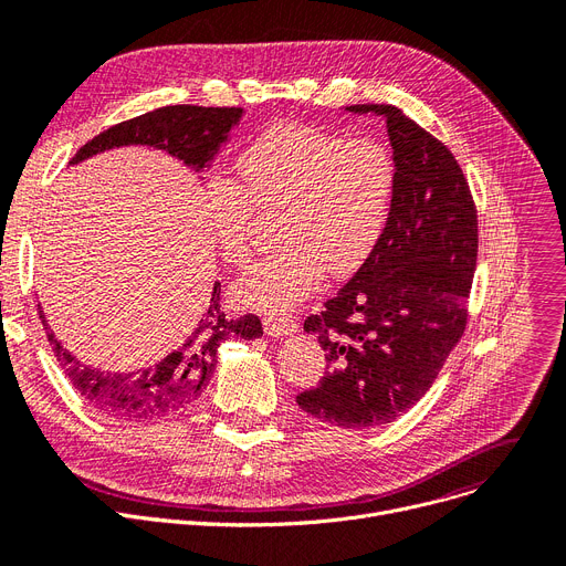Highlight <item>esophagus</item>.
<instances>
[{
  "label": "esophagus",
  "mask_w": 566,
  "mask_h": 566,
  "mask_svg": "<svg viewBox=\"0 0 566 566\" xmlns=\"http://www.w3.org/2000/svg\"><path fill=\"white\" fill-rule=\"evenodd\" d=\"M263 331L273 337H284V335H293L298 331V323L291 314H265L263 316Z\"/></svg>",
  "instance_id": "obj_1"
}]
</instances>
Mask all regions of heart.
<instances>
[{
    "label": "heart",
    "mask_w": 566,
    "mask_h": 566,
    "mask_svg": "<svg viewBox=\"0 0 566 566\" xmlns=\"http://www.w3.org/2000/svg\"><path fill=\"white\" fill-rule=\"evenodd\" d=\"M241 184L213 174L206 208L220 254L241 268L250 259L256 211L275 213L282 248L256 261L235 284V301L280 314L310 295L325 271L346 277L376 248L390 216L397 167L369 137L310 124H280L261 133L235 160Z\"/></svg>",
    "instance_id": "b5f03b06"
}]
</instances>
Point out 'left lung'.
I'll use <instances>...</instances> for the list:
<instances>
[{
    "label": "left lung",
    "instance_id": "left-lung-1",
    "mask_svg": "<svg viewBox=\"0 0 566 566\" xmlns=\"http://www.w3.org/2000/svg\"><path fill=\"white\" fill-rule=\"evenodd\" d=\"M348 109L385 116L397 186L360 271L305 318L328 371L295 401L316 420L371 429L418 403L461 342L480 233L468 178L448 146L395 105Z\"/></svg>",
    "mask_w": 566,
    "mask_h": 566
}]
</instances>
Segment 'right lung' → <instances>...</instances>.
<instances>
[{
    "label": "right lung",
    "mask_w": 566,
    "mask_h": 566,
    "mask_svg": "<svg viewBox=\"0 0 566 566\" xmlns=\"http://www.w3.org/2000/svg\"><path fill=\"white\" fill-rule=\"evenodd\" d=\"M241 107H158L96 135L71 158V165L101 154L105 148L146 144L165 148L167 154L176 156L178 160L201 169L216 156L218 146L227 139L231 126L241 118ZM220 282H216L206 314L197 321L195 331L181 344L165 355L160 363L133 374H109L80 365L54 339V333L48 328L41 307L39 316L45 325V335L56 363L62 365L73 388L88 406L112 420L146 422L181 412L203 395L208 382H211L218 363V348L222 342L231 337L254 339L263 335L261 321L254 314L227 318V314L220 310Z\"/></svg>",
    "instance_id": "add662e5"
}]
</instances>
